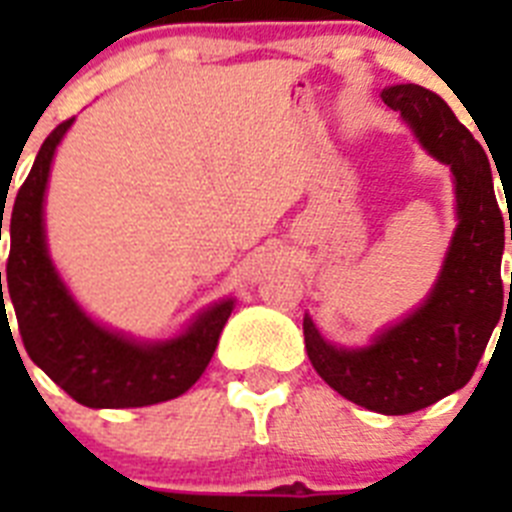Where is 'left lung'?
I'll list each match as a JSON object with an SVG mask.
<instances>
[{
  "mask_svg": "<svg viewBox=\"0 0 512 512\" xmlns=\"http://www.w3.org/2000/svg\"><path fill=\"white\" fill-rule=\"evenodd\" d=\"M382 99L415 130L425 151L451 166L459 225L431 295L408 318L377 333L369 346H333L307 315L302 330L315 372L338 395L374 413L408 415L472 379L508 295L500 279L508 230L490 158L449 104L418 84L387 87Z\"/></svg>",
  "mask_w": 512,
  "mask_h": 512,
  "instance_id": "8db88e82",
  "label": "left lung"
}]
</instances>
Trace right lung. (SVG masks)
Returning <instances> with one entry per match:
<instances>
[{
	"label": "right lung",
	"mask_w": 512,
	"mask_h": 512,
	"mask_svg": "<svg viewBox=\"0 0 512 512\" xmlns=\"http://www.w3.org/2000/svg\"><path fill=\"white\" fill-rule=\"evenodd\" d=\"M71 122L74 117L63 120L45 138L12 205L7 223V292H2L0 271V320L7 318L4 305L12 300L27 356L66 395L87 408H143L174 400L210 364L217 338L233 312V300L215 302L189 323L182 336L156 343L102 328L76 305L48 256L43 228L53 153Z\"/></svg>",
	"instance_id": "1"
}]
</instances>
